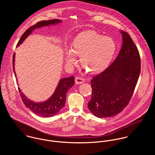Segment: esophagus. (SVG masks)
<instances>
[{
    "label": "esophagus",
    "instance_id": "1",
    "mask_svg": "<svg viewBox=\"0 0 155 155\" xmlns=\"http://www.w3.org/2000/svg\"><path fill=\"white\" fill-rule=\"evenodd\" d=\"M84 82H85V79L82 77H76L75 78V82L77 84H81L84 83Z\"/></svg>",
    "mask_w": 155,
    "mask_h": 155
}]
</instances>
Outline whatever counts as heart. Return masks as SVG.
<instances>
[{"label": "heart", "instance_id": "heart-1", "mask_svg": "<svg viewBox=\"0 0 155 155\" xmlns=\"http://www.w3.org/2000/svg\"><path fill=\"white\" fill-rule=\"evenodd\" d=\"M115 51L116 44L111 38L88 31L74 39L71 49L66 50L65 61L67 65L71 66L77 62L76 55L80 56L82 66L89 73H95L108 66Z\"/></svg>", "mask_w": 155, "mask_h": 155}]
</instances>
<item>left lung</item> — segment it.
I'll return each instance as SVG.
<instances>
[{
  "label": "left lung",
  "instance_id": "8db88e82",
  "mask_svg": "<svg viewBox=\"0 0 155 155\" xmlns=\"http://www.w3.org/2000/svg\"><path fill=\"white\" fill-rule=\"evenodd\" d=\"M122 35L121 49L110 66L91 81L89 110L100 118L111 117L128 104L141 70L138 50L128 33Z\"/></svg>",
  "mask_w": 155,
  "mask_h": 155
}]
</instances>
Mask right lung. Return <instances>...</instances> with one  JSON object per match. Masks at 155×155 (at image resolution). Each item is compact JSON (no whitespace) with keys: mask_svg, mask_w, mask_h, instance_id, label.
Instances as JSON below:
<instances>
[{"mask_svg":"<svg viewBox=\"0 0 155 155\" xmlns=\"http://www.w3.org/2000/svg\"><path fill=\"white\" fill-rule=\"evenodd\" d=\"M62 22L58 19H53L48 21H42L37 22L36 24L30 27L22 35L19 40L17 47L22 44L25 39L31 34L35 29L41 28L44 26H49L50 25H55ZM13 70L15 76L17 77L15 71V53L13 55ZM74 84V78L73 76L69 78H63L60 80L58 84L55 89L54 94L47 100L44 102H35L28 99L21 92L19 88L20 94L25 106L28 107L33 113L41 117H52L60 112L65 105L66 101V94L68 89L71 88Z\"/></svg>","mask_w":155,"mask_h":155,"instance_id":"1","label":"right lung"}]
</instances>
